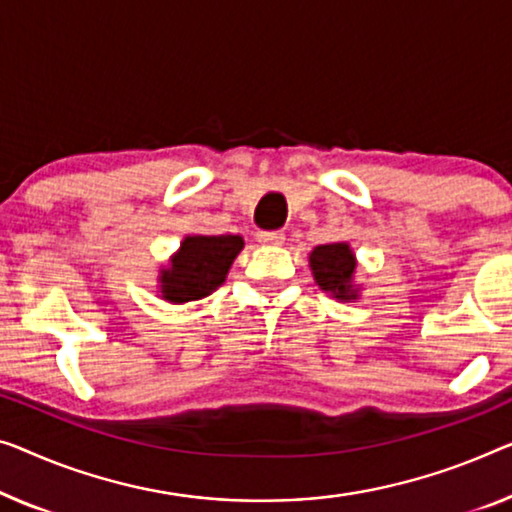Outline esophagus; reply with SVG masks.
Segmentation results:
<instances>
[{
  "mask_svg": "<svg viewBox=\"0 0 512 512\" xmlns=\"http://www.w3.org/2000/svg\"><path fill=\"white\" fill-rule=\"evenodd\" d=\"M257 239L259 243H264V246H282V243H285V232L266 230V232H259Z\"/></svg>",
  "mask_w": 512,
  "mask_h": 512,
  "instance_id": "34e87169",
  "label": "esophagus"
}]
</instances>
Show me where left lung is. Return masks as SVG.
I'll return each mask as SVG.
<instances>
[{
  "label": "left lung",
  "mask_w": 512,
  "mask_h": 512,
  "mask_svg": "<svg viewBox=\"0 0 512 512\" xmlns=\"http://www.w3.org/2000/svg\"><path fill=\"white\" fill-rule=\"evenodd\" d=\"M310 266L315 273L317 285L324 292H331L335 299L349 301L356 299V289L352 287V273L356 269V259L347 243H326L317 246L310 253Z\"/></svg>",
  "instance_id": "left-lung-1"
}]
</instances>
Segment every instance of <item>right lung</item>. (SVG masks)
<instances>
[{"instance_id":"1","label":"right lung","mask_w":512,"mask_h":512,"mask_svg":"<svg viewBox=\"0 0 512 512\" xmlns=\"http://www.w3.org/2000/svg\"><path fill=\"white\" fill-rule=\"evenodd\" d=\"M243 239L234 234L186 236L172 266L160 276L165 301L186 303L207 296L225 282L234 257L241 253Z\"/></svg>"}]
</instances>
